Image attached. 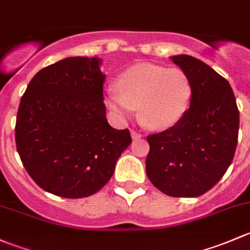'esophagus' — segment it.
Wrapping results in <instances>:
<instances>
[{
    "instance_id": "1",
    "label": "esophagus",
    "mask_w": 250,
    "mask_h": 250,
    "mask_svg": "<svg viewBox=\"0 0 250 250\" xmlns=\"http://www.w3.org/2000/svg\"><path fill=\"white\" fill-rule=\"evenodd\" d=\"M141 133L140 132H137V131H135V130H131V137L133 138V140H138V138H141Z\"/></svg>"
}]
</instances>
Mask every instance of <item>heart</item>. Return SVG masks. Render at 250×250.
Listing matches in <instances>:
<instances>
[{
  "instance_id": "b5f03b06",
  "label": "heart",
  "mask_w": 250,
  "mask_h": 250,
  "mask_svg": "<svg viewBox=\"0 0 250 250\" xmlns=\"http://www.w3.org/2000/svg\"><path fill=\"white\" fill-rule=\"evenodd\" d=\"M191 79L181 68L140 63L126 69L108 90L106 104L119 120L140 109L146 127L165 130L176 125L192 101Z\"/></svg>"
}]
</instances>
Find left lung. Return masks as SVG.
<instances>
[{"label":"left lung","mask_w":250,"mask_h":250,"mask_svg":"<svg viewBox=\"0 0 250 250\" xmlns=\"http://www.w3.org/2000/svg\"><path fill=\"white\" fill-rule=\"evenodd\" d=\"M171 60L191 79L192 101L176 125L146 137V176L168 196H201L231 165L240 112L230 84L214 69L190 55Z\"/></svg>","instance_id":"left-lung-1"}]
</instances>
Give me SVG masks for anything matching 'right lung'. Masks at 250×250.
I'll return each mask as SVG.
<instances>
[{
	"label": "right lung",
	"mask_w": 250,
	"mask_h": 250,
	"mask_svg": "<svg viewBox=\"0 0 250 250\" xmlns=\"http://www.w3.org/2000/svg\"><path fill=\"white\" fill-rule=\"evenodd\" d=\"M100 65L83 56L58 61L36 73L20 101L17 150L31 178L56 196L101 190L132 142L127 128L108 124Z\"/></svg>",
	"instance_id": "obj_1"
}]
</instances>
